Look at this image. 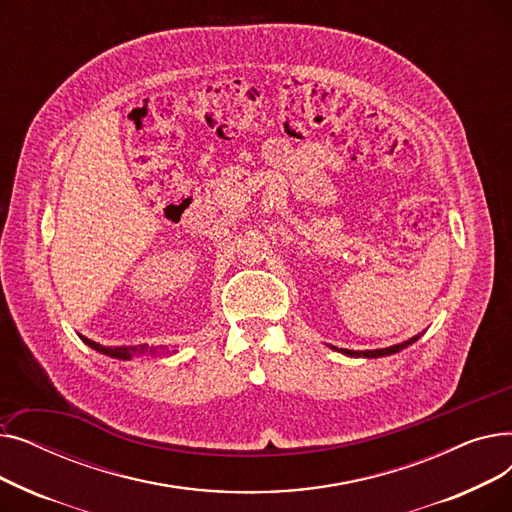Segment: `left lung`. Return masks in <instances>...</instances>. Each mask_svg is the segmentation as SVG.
I'll list each match as a JSON object with an SVG mask.
<instances>
[{"label": "left lung", "mask_w": 512, "mask_h": 512, "mask_svg": "<svg viewBox=\"0 0 512 512\" xmlns=\"http://www.w3.org/2000/svg\"><path fill=\"white\" fill-rule=\"evenodd\" d=\"M415 340H419V336H415V338H411V340H407V342H402V344H396V346H390V348H378V351H346V348H340V353H344V355H348V357H384V355H392V353H398V351H402V348H407L409 344H413ZM334 348V346H332Z\"/></svg>", "instance_id": "8db88e82"}]
</instances>
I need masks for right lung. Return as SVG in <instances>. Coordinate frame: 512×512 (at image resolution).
Instances as JSON below:
<instances>
[{
	"label": "right lung",
	"instance_id": "add662e5",
	"mask_svg": "<svg viewBox=\"0 0 512 512\" xmlns=\"http://www.w3.org/2000/svg\"><path fill=\"white\" fill-rule=\"evenodd\" d=\"M89 346H93V348H97V351H101V353H105V355H110V357H118V359H128L132 353H137V348L134 346H130V348H126V346H116V348H103V346H99V344H95L93 340H87V338H83ZM143 351H147L145 346H141L139 348V353H143Z\"/></svg>",
	"mask_w": 512,
	"mask_h": 512
}]
</instances>
